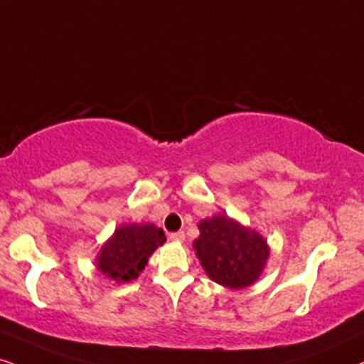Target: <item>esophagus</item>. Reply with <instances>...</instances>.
<instances>
[{
  "label": "esophagus",
  "mask_w": 364,
  "mask_h": 364,
  "mask_svg": "<svg viewBox=\"0 0 364 364\" xmlns=\"http://www.w3.org/2000/svg\"><path fill=\"white\" fill-rule=\"evenodd\" d=\"M169 240L173 242H185V233L183 232H174V233H169Z\"/></svg>",
  "instance_id": "34e87169"
}]
</instances>
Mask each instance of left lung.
<instances>
[{"mask_svg":"<svg viewBox=\"0 0 364 364\" xmlns=\"http://www.w3.org/2000/svg\"><path fill=\"white\" fill-rule=\"evenodd\" d=\"M198 228L200 238L193 247L211 280L230 289H243L259 279L269 257L267 242L259 233L225 215L203 220Z\"/></svg>","mask_w":364,"mask_h":364,"instance_id":"left-lung-1","label":"left lung"}]
</instances>
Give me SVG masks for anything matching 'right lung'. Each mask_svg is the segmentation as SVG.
Segmentation results:
<instances>
[{
	"label": "right lung",
	"instance_id": "add662e5",
	"mask_svg": "<svg viewBox=\"0 0 364 364\" xmlns=\"http://www.w3.org/2000/svg\"><path fill=\"white\" fill-rule=\"evenodd\" d=\"M164 242V232L154 225H122L100 250L99 270L116 282L137 279L151 254Z\"/></svg>",
	"mask_w": 364,
	"mask_h": 364
}]
</instances>
